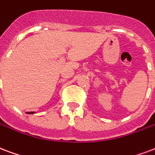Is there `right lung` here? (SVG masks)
<instances>
[{"instance_id":"right-lung-1","label":"right lung","mask_w":155,"mask_h":155,"mask_svg":"<svg viewBox=\"0 0 155 155\" xmlns=\"http://www.w3.org/2000/svg\"><path fill=\"white\" fill-rule=\"evenodd\" d=\"M34 113H35V112H28V114H34Z\"/></svg>"}]
</instances>
